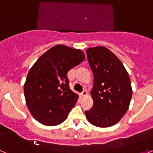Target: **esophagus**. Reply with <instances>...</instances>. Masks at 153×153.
Segmentation results:
<instances>
[{
	"label": "esophagus",
	"instance_id": "esophagus-1",
	"mask_svg": "<svg viewBox=\"0 0 153 153\" xmlns=\"http://www.w3.org/2000/svg\"><path fill=\"white\" fill-rule=\"evenodd\" d=\"M81 96H82V97H86L87 96V91H86V90H84L81 93Z\"/></svg>",
	"mask_w": 153,
	"mask_h": 153
}]
</instances>
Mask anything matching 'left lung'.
<instances>
[{"instance_id":"obj_1","label":"left lung","mask_w":153,"mask_h":153,"mask_svg":"<svg viewBox=\"0 0 153 153\" xmlns=\"http://www.w3.org/2000/svg\"><path fill=\"white\" fill-rule=\"evenodd\" d=\"M93 74L90 95L93 109L85 112L89 123L97 127L117 124L129 109L132 95L130 78L120 59L102 46L86 49Z\"/></svg>"}]
</instances>
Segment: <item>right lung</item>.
Instances as JSON below:
<instances>
[{"instance_id": "obj_1", "label": "right lung", "mask_w": 153, "mask_h": 153, "mask_svg": "<svg viewBox=\"0 0 153 153\" xmlns=\"http://www.w3.org/2000/svg\"><path fill=\"white\" fill-rule=\"evenodd\" d=\"M84 59L80 50L58 44L43 53L31 67L24 93L28 109L36 121L53 126L67 120L79 98L70 90L67 73Z\"/></svg>"}]
</instances>
